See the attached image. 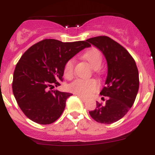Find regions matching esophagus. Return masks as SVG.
Masks as SVG:
<instances>
[{
	"mask_svg": "<svg viewBox=\"0 0 155 155\" xmlns=\"http://www.w3.org/2000/svg\"><path fill=\"white\" fill-rule=\"evenodd\" d=\"M78 98H80V99H81V101H83L84 102H85L86 101H87V99H86L85 98H84V97L81 96V95H78Z\"/></svg>",
	"mask_w": 155,
	"mask_h": 155,
	"instance_id": "esophagus-1",
	"label": "esophagus"
}]
</instances>
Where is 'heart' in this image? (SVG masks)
<instances>
[{"instance_id":"obj_1","label":"heart","mask_w":155,"mask_h":155,"mask_svg":"<svg viewBox=\"0 0 155 155\" xmlns=\"http://www.w3.org/2000/svg\"><path fill=\"white\" fill-rule=\"evenodd\" d=\"M83 58L89 63L95 72H98V68L102 64V57L99 50L92 48L84 53ZM74 61L71 59L67 61L64 66V76L67 78H71L74 74ZM98 88V82L94 79H77L69 85L70 91L81 96L87 97Z\"/></svg>"}]
</instances>
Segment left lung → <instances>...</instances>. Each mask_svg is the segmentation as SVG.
I'll list each match as a JSON object with an SVG mask.
<instances>
[{
	"label": "left lung",
	"instance_id": "1",
	"mask_svg": "<svg viewBox=\"0 0 155 155\" xmlns=\"http://www.w3.org/2000/svg\"><path fill=\"white\" fill-rule=\"evenodd\" d=\"M86 41L103 53L108 67L105 85L100 92L107 97L106 101L104 104L96 102V108L89 114L98 123L113 124L128 113L136 99L139 89L136 63L125 48L109 37H93Z\"/></svg>",
	"mask_w": 155,
	"mask_h": 155
}]
</instances>
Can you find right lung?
Listing matches in <instances>:
<instances>
[{
  "label": "right lung",
  "mask_w": 155,
  "mask_h": 155,
  "mask_svg": "<svg viewBox=\"0 0 155 155\" xmlns=\"http://www.w3.org/2000/svg\"><path fill=\"white\" fill-rule=\"evenodd\" d=\"M90 46L86 41L63 42L50 39L37 42L25 52L14 71L12 91L28 119L46 125L60 118L72 94L49 88L60 85L67 61Z\"/></svg>",
  "instance_id": "1"
}]
</instances>
